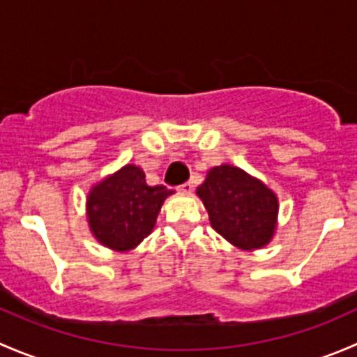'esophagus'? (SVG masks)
<instances>
[{"label": "esophagus", "mask_w": 357, "mask_h": 357, "mask_svg": "<svg viewBox=\"0 0 357 357\" xmlns=\"http://www.w3.org/2000/svg\"><path fill=\"white\" fill-rule=\"evenodd\" d=\"M192 190H193V185L190 181L183 183V185L178 186V192L179 193H192Z\"/></svg>", "instance_id": "34e87169"}]
</instances>
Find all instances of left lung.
<instances>
[{"label": "left lung", "mask_w": 357, "mask_h": 357, "mask_svg": "<svg viewBox=\"0 0 357 357\" xmlns=\"http://www.w3.org/2000/svg\"><path fill=\"white\" fill-rule=\"evenodd\" d=\"M211 226L243 250L268 245L276 231L278 199L273 190L235 165H215L197 188Z\"/></svg>", "instance_id": "1"}]
</instances>
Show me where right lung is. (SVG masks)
<instances>
[{"mask_svg": "<svg viewBox=\"0 0 357 357\" xmlns=\"http://www.w3.org/2000/svg\"><path fill=\"white\" fill-rule=\"evenodd\" d=\"M169 195L172 190L164 185H146L142 167L124 165L89 190L86 199L89 229L102 245L117 252L131 250L152 233Z\"/></svg>", "mask_w": 357, "mask_h": 357, "instance_id": "1", "label": "right lung"}]
</instances>
